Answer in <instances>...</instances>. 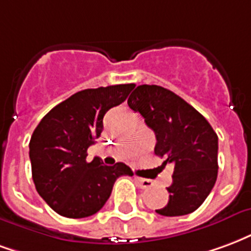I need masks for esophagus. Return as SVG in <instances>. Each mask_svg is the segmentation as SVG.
Instances as JSON below:
<instances>
[{
  "instance_id": "34e87169",
  "label": "esophagus",
  "mask_w": 251,
  "mask_h": 251,
  "mask_svg": "<svg viewBox=\"0 0 251 251\" xmlns=\"http://www.w3.org/2000/svg\"><path fill=\"white\" fill-rule=\"evenodd\" d=\"M135 181H137V183H138V186H140L141 189H149V187L153 186V181H150V179L135 177Z\"/></svg>"
}]
</instances>
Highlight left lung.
Listing matches in <instances>:
<instances>
[{
  "label": "left lung",
  "mask_w": 251,
  "mask_h": 251,
  "mask_svg": "<svg viewBox=\"0 0 251 251\" xmlns=\"http://www.w3.org/2000/svg\"><path fill=\"white\" fill-rule=\"evenodd\" d=\"M127 105L154 131V153L174 166L168 205L155 210L165 217L190 214L203 203L217 181L218 137L201 113L185 100L157 85H140Z\"/></svg>",
  "instance_id": "1"
}]
</instances>
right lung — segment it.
<instances>
[{
    "label": "right lung",
    "instance_id": "right-lung-1",
    "mask_svg": "<svg viewBox=\"0 0 251 251\" xmlns=\"http://www.w3.org/2000/svg\"><path fill=\"white\" fill-rule=\"evenodd\" d=\"M134 83L85 89L46 114L29 144L31 176L44 201L59 215L85 218L106 203L121 176H133L122 162L86 161L88 148L103 129V116L125 101Z\"/></svg>",
    "mask_w": 251,
    "mask_h": 251
}]
</instances>
